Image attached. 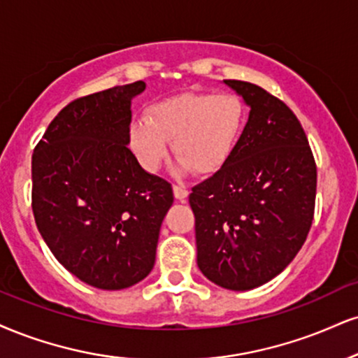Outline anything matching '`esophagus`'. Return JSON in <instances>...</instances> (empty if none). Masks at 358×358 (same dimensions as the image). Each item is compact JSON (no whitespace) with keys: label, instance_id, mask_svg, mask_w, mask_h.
Instances as JSON below:
<instances>
[{"label":"esophagus","instance_id":"1","mask_svg":"<svg viewBox=\"0 0 358 358\" xmlns=\"http://www.w3.org/2000/svg\"><path fill=\"white\" fill-rule=\"evenodd\" d=\"M173 195L178 201H185L188 198V190L182 185H173Z\"/></svg>","mask_w":358,"mask_h":358}]
</instances>
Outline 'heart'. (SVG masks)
<instances>
[{"label":"heart","mask_w":358,"mask_h":358,"mask_svg":"<svg viewBox=\"0 0 358 358\" xmlns=\"http://www.w3.org/2000/svg\"><path fill=\"white\" fill-rule=\"evenodd\" d=\"M248 120L247 105L235 93L188 92L155 103L131 120L127 140L143 170L157 171L168 155V141L182 168L212 175L230 162Z\"/></svg>","instance_id":"heart-1"}]
</instances>
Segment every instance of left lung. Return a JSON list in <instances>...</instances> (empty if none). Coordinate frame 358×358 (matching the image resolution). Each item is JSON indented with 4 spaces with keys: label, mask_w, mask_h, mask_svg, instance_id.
Masks as SVG:
<instances>
[{
    "label": "left lung",
    "mask_w": 358,
    "mask_h": 358,
    "mask_svg": "<svg viewBox=\"0 0 358 358\" xmlns=\"http://www.w3.org/2000/svg\"><path fill=\"white\" fill-rule=\"evenodd\" d=\"M250 106L230 162L195 185L196 264L228 290L264 285L294 260L307 238L317 165L302 124L282 100L248 81L225 80Z\"/></svg>",
    "instance_id": "8db88e82"
}]
</instances>
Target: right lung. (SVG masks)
I'll use <instances>...</instances> for the list:
<instances>
[{
	"label": "right lung",
	"mask_w": 358,
	"mask_h": 358,
	"mask_svg": "<svg viewBox=\"0 0 358 358\" xmlns=\"http://www.w3.org/2000/svg\"><path fill=\"white\" fill-rule=\"evenodd\" d=\"M143 81L68 103L31 160L34 222L56 260L88 285L122 290L152 272L163 218L173 203L166 180L128 148L131 100Z\"/></svg>",
	"instance_id": "1"
}]
</instances>
